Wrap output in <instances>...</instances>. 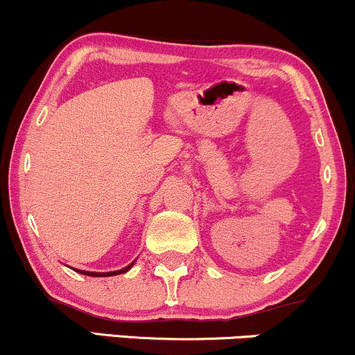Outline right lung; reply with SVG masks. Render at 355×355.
<instances>
[{
    "label": "right lung",
    "mask_w": 355,
    "mask_h": 355,
    "mask_svg": "<svg viewBox=\"0 0 355 355\" xmlns=\"http://www.w3.org/2000/svg\"><path fill=\"white\" fill-rule=\"evenodd\" d=\"M134 263H130L129 266H125V268L122 270H117V272H109V273H94V272H82V270H77L78 273H83V275H89V277H112V275H119V273H125L127 270L130 268Z\"/></svg>",
    "instance_id": "add662e5"
}]
</instances>
